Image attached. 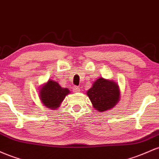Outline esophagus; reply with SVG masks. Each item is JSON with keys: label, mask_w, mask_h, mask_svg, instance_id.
Listing matches in <instances>:
<instances>
[{"label": "esophagus", "mask_w": 159, "mask_h": 159, "mask_svg": "<svg viewBox=\"0 0 159 159\" xmlns=\"http://www.w3.org/2000/svg\"><path fill=\"white\" fill-rule=\"evenodd\" d=\"M73 92H80V87L74 86V88H73Z\"/></svg>", "instance_id": "esophagus-1"}]
</instances>
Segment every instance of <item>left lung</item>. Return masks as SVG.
Returning a JSON list of instances; mask_svg holds the SVG:
<instances>
[{"label": "left lung", "instance_id": "left-lung-1", "mask_svg": "<svg viewBox=\"0 0 159 159\" xmlns=\"http://www.w3.org/2000/svg\"><path fill=\"white\" fill-rule=\"evenodd\" d=\"M93 107L98 112L113 108L119 101L120 91L118 84L113 80L100 77L86 92Z\"/></svg>", "mask_w": 159, "mask_h": 159}]
</instances>
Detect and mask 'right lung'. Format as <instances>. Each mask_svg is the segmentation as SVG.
I'll return each mask as SVG.
<instances>
[{"instance_id":"obj_1","label":"right lung","mask_w":159,"mask_h":159,"mask_svg":"<svg viewBox=\"0 0 159 159\" xmlns=\"http://www.w3.org/2000/svg\"><path fill=\"white\" fill-rule=\"evenodd\" d=\"M40 98L47 108L55 110L60 106L66 95L70 93L67 88H62L58 83L49 80L40 89Z\"/></svg>"}]
</instances>
